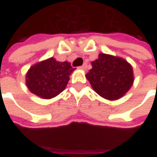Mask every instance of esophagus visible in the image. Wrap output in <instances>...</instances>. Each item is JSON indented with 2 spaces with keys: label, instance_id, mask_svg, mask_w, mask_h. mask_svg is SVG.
Returning a JSON list of instances; mask_svg holds the SVG:
<instances>
[{
  "label": "esophagus",
  "instance_id": "esophagus-1",
  "mask_svg": "<svg viewBox=\"0 0 157 157\" xmlns=\"http://www.w3.org/2000/svg\"><path fill=\"white\" fill-rule=\"evenodd\" d=\"M86 68H87V64H86V63H84L82 66H80V69L84 70V71H86Z\"/></svg>",
  "mask_w": 157,
  "mask_h": 157
}]
</instances>
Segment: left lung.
Listing matches in <instances>:
<instances>
[{
  "label": "left lung",
  "instance_id": "8db88e82",
  "mask_svg": "<svg viewBox=\"0 0 157 157\" xmlns=\"http://www.w3.org/2000/svg\"><path fill=\"white\" fill-rule=\"evenodd\" d=\"M92 66L86 77L94 91L105 100L121 99L133 86V67L122 57L100 53Z\"/></svg>",
  "mask_w": 157,
  "mask_h": 157
}]
</instances>
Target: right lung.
I'll use <instances>...</instances> for the list:
<instances>
[{
	"mask_svg": "<svg viewBox=\"0 0 157 157\" xmlns=\"http://www.w3.org/2000/svg\"><path fill=\"white\" fill-rule=\"evenodd\" d=\"M74 70L69 62L50 57L30 66L26 73V86L35 95L50 100L65 89Z\"/></svg>",
	"mask_w": 157,
	"mask_h": 157,
	"instance_id": "obj_1",
	"label": "right lung"
}]
</instances>
